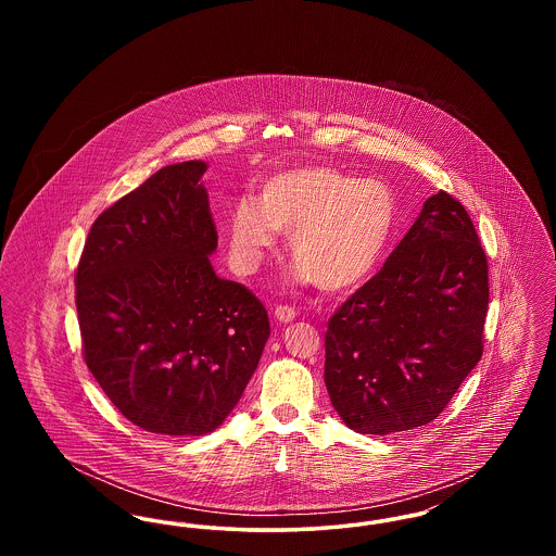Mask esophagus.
Here are the masks:
<instances>
[{
  "label": "esophagus",
  "mask_w": 556,
  "mask_h": 556,
  "mask_svg": "<svg viewBox=\"0 0 556 556\" xmlns=\"http://www.w3.org/2000/svg\"><path fill=\"white\" fill-rule=\"evenodd\" d=\"M295 317H298V313L291 306H277L275 308V318L279 323H291V320H295Z\"/></svg>",
  "instance_id": "34e87169"
}]
</instances>
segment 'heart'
<instances>
[{"instance_id":"b5f03b06","label":"heart","mask_w":556,"mask_h":556,"mask_svg":"<svg viewBox=\"0 0 556 556\" xmlns=\"http://www.w3.org/2000/svg\"><path fill=\"white\" fill-rule=\"evenodd\" d=\"M396 216L394 191L379 179L327 164L288 168L265 179L254 202L241 200L229 212L231 263L238 273H254L283 233L304 283L354 290L383 263Z\"/></svg>"}]
</instances>
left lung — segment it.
<instances>
[{
  "label": "left lung",
  "mask_w": 556,
  "mask_h": 556,
  "mask_svg": "<svg viewBox=\"0 0 556 556\" xmlns=\"http://www.w3.org/2000/svg\"><path fill=\"white\" fill-rule=\"evenodd\" d=\"M488 300L476 227L438 191L383 268L329 318L325 386L342 421L370 435L431 424L481 358Z\"/></svg>",
  "instance_id": "left-lung-1"
}]
</instances>
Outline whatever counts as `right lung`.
<instances>
[{
    "label": "right lung",
    "instance_id": "right-lung-1",
    "mask_svg": "<svg viewBox=\"0 0 556 556\" xmlns=\"http://www.w3.org/2000/svg\"><path fill=\"white\" fill-rule=\"evenodd\" d=\"M206 168L168 164L102 212L75 277L87 367L123 417L162 435L223 424L270 333L261 300L212 268Z\"/></svg>",
    "mask_w": 556,
    "mask_h": 556
}]
</instances>
